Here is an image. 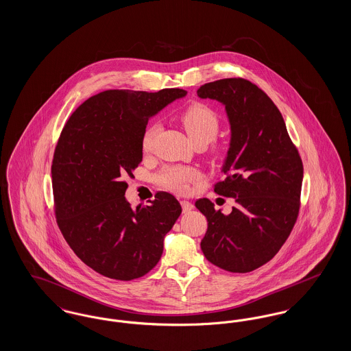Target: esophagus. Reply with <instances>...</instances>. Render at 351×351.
<instances>
[{
	"label": "esophagus",
	"instance_id": "obj_1",
	"mask_svg": "<svg viewBox=\"0 0 351 351\" xmlns=\"http://www.w3.org/2000/svg\"><path fill=\"white\" fill-rule=\"evenodd\" d=\"M180 204H182L184 213H186V212H189V210L193 209V205H192V202H189V201L182 200L180 201Z\"/></svg>",
	"mask_w": 351,
	"mask_h": 351
}]
</instances>
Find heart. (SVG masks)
<instances>
[{"instance_id": "obj_1", "label": "heart", "mask_w": 351, "mask_h": 351, "mask_svg": "<svg viewBox=\"0 0 351 351\" xmlns=\"http://www.w3.org/2000/svg\"><path fill=\"white\" fill-rule=\"evenodd\" d=\"M180 122L192 145L193 146L200 145L202 147L210 143L216 138L219 130V125H221L217 113L202 102H195L189 105L180 114ZM155 135H156V128L154 125H151L143 132L142 142H141L143 152L147 154L152 150ZM217 147L212 149V154H217ZM197 178H199L197 172L192 168L169 166L159 173L158 183L168 191L183 195L188 192L189 185Z\"/></svg>"}]
</instances>
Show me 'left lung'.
<instances>
[{"mask_svg":"<svg viewBox=\"0 0 351 351\" xmlns=\"http://www.w3.org/2000/svg\"><path fill=\"white\" fill-rule=\"evenodd\" d=\"M201 99L225 105L232 139L215 192L233 197L225 216L208 199L196 208L208 219L201 250L215 266L250 272L269 262L292 232L300 210L302 162L283 116L267 95L242 77L204 84Z\"/></svg>","mask_w":351,"mask_h":351,"instance_id":"left-lung-1","label":"left lung"}]
</instances>
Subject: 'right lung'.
Returning <instances> with one entry per match:
<instances>
[{
  "mask_svg": "<svg viewBox=\"0 0 351 351\" xmlns=\"http://www.w3.org/2000/svg\"><path fill=\"white\" fill-rule=\"evenodd\" d=\"M185 95L179 88L105 90L84 101L59 136L51 166L58 226L84 263L106 278L133 280L155 267L182 213L167 192L133 209L125 179L142 162L149 118Z\"/></svg>",
  "mask_w": 351,
  "mask_h": 351,
  "instance_id": "add662e5",
  "label": "right lung"
}]
</instances>
